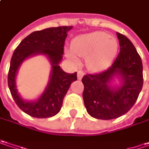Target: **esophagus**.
Listing matches in <instances>:
<instances>
[{"instance_id": "1", "label": "esophagus", "mask_w": 149, "mask_h": 149, "mask_svg": "<svg viewBox=\"0 0 149 149\" xmlns=\"http://www.w3.org/2000/svg\"><path fill=\"white\" fill-rule=\"evenodd\" d=\"M83 75H84V72H83L82 70H79V71L77 72V78L79 80H81L82 78Z\"/></svg>"}]
</instances>
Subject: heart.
I'll use <instances>...</instances> for the list:
<instances>
[{
	"instance_id": "heart-1",
	"label": "heart",
	"mask_w": 149,
	"mask_h": 149,
	"mask_svg": "<svg viewBox=\"0 0 149 149\" xmlns=\"http://www.w3.org/2000/svg\"><path fill=\"white\" fill-rule=\"evenodd\" d=\"M118 49L116 38L103 31H95L76 37L72 42V49L66 54L73 61H77V57L86 58L87 68L98 72L111 64Z\"/></svg>"
}]
</instances>
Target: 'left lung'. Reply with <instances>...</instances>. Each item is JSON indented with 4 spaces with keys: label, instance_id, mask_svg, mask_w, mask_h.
<instances>
[{
    "label": "left lung",
    "instance_id": "obj_1",
    "mask_svg": "<svg viewBox=\"0 0 149 149\" xmlns=\"http://www.w3.org/2000/svg\"><path fill=\"white\" fill-rule=\"evenodd\" d=\"M120 53L114 63L103 72L82 77L83 100L88 114L99 120H112L126 114L134 106L143 84V64L130 39L117 32ZM116 74L122 85L113 88L110 81Z\"/></svg>",
    "mask_w": 149,
    "mask_h": 149
}]
</instances>
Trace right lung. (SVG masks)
I'll return each instance as SVG.
<instances>
[{
    "instance_id": "obj_1",
    "label": "right lung",
    "mask_w": 149,
    "mask_h": 149,
    "mask_svg": "<svg viewBox=\"0 0 149 149\" xmlns=\"http://www.w3.org/2000/svg\"><path fill=\"white\" fill-rule=\"evenodd\" d=\"M72 26H59L44 29L31 33L15 49L8 73V86L19 108L35 118H49L58 113L63 98L72 81H77V72L69 74L60 68L65 39ZM48 56L52 64V72L48 86L36 102H27L20 98L15 87V76L24 60L34 54Z\"/></svg>"
}]
</instances>
